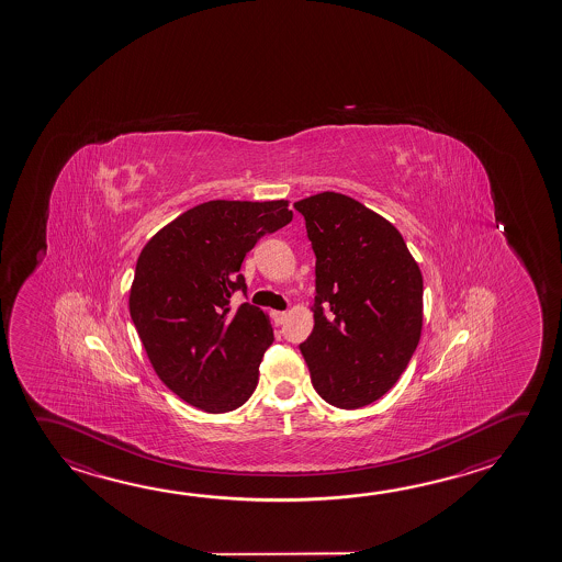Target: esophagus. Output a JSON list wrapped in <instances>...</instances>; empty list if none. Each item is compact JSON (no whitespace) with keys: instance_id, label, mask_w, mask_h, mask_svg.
Returning <instances> with one entry per match:
<instances>
[{"instance_id":"1","label":"esophagus","mask_w":562,"mask_h":562,"mask_svg":"<svg viewBox=\"0 0 562 562\" xmlns=\"http://www.w3.org/2000/svg\"><path fill=\"white\" fill-rule=\"evenodd\" d=\"M272 319L274 324L282 325L288 319V312H272Z\"/></svg>"}]
</instances>
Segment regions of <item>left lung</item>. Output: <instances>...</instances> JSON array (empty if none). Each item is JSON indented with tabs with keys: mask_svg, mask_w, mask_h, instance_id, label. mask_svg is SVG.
Returning <instances> with one entry per match:
<instances>
[{
	"mask_svg": "<svg viewBox=\"0 0 562 562\" xmlns=\"http://www.w3.org/2000/svg\"><path fill=\"white\" fill-rule=\"evenodd\" d=\"M315 252L314 331L300 345L325 403L353 411L403 374L423 334V274L393 223L324 191L294 203Z\"/></svg>",
	"mask_w": 562,
	"mask_h": 562,
	"instance_id": "left-lung-1",
	"label": "left lung"
}]
</instances>
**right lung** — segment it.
I'll return each instance as SVG.
<instances>
[{"instance_id": "obj_1", "label": "right lung", "mask_w": 562, "mask_h": 562, "mask_svg": "<svg viewBox=\"0 0 562 562\" xmlns=\"http://www.w3.org/2000/svg\"><path fill=\"white\" fill-rule=\"evenodd\" d=\"M288 201H207L149 238L130 288V315L169 391L205 413L235 411L258 384L274 341L257 305L233 307L258 238L292 221Z\"/></svg>"}]
</instances>
